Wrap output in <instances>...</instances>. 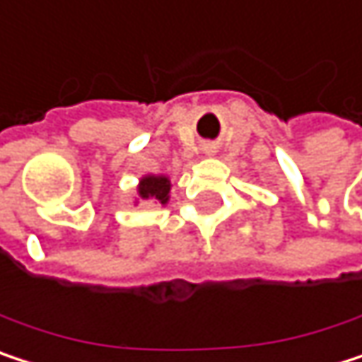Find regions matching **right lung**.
I'll list each match as a JSON object with an SVG mask.
<instances>
[{
	"label": "right lung",
	"mask_w": 362,
	"mask_h": 362,
	"mask_svg": "<svg viewBox=\"0 0 362 362\" xmlns=\"http://www.w3.org/2000/svg\"><path fill=\"white\" fill-rule=\"evenodd\" d=\"M138 192L142 199H153L159 203H168V194H170V180L165 176H146L140 180Z\"/></svg>",
	"instance_id": "right-lung-1"
}]
</instances>
